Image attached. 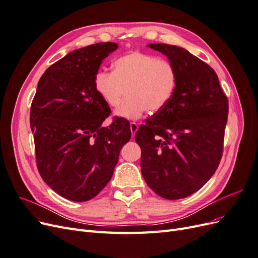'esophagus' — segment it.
Segmentation results:
<instances>
[{"mask_svg": "<svg viewBox=\"0 0 258 258\" xmlns=\"http://www.w3.org/2000/svg\"><path fill=\"white\" fill-rule=\"evenodd\" d=\"M138 128H139V124H138L137 122H135V121L130 122V130H131V135H132V137H135L136 132L138 131Z\"/></svg>", "mask_w": 258, "mask_h": 258, "instance_id": "1", "label": "esophagus"}]
</instances>
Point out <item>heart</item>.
<instances>
[{
    "instance_id": "b5f03b06",
    "label": "heart",
    "mask_w": 258,
    "mask_h": 258,
    "mask_svg": "<svg viewBox=\"0 0 258 258\" xmlns=\"http://www.w3.org/2000/svg\"><path fill=\"white\" fill-rule=\"evenodd\" d=\"M178 83L177 69L173 62L153 53L131 51L116 59L113 71H99L93 86L99 97L110 107L119 104L116 115L137 119L146 111L161 112L173 98Z\"/></svg>"
}]
</instances>
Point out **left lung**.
Masks as SVG:
<instances>
[{"label": "left lung", "mask_w": 258, "mask_h": 258, "mask_svg": "<svg viewBox=\"0 0 258 258\" xmlns=\"http://www.w3.org/2000/svg\"><path fill=\"white\" fill-rule=\"evenodd\" d=\"M173 62L178 83L173 98L136 132L141 171L158 196L176 200L199 190L223 155L228 99L214 70L184 48L150 44Z\"/></svg>", "instance_id": "1"}]
</instances>
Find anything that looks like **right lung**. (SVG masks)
I'll use <instances>...</instances> for the list:
<instances>
[{"label": "right lung", "mask_w": 258, "mask_h": 258, "mask_svg": "<svg viewBox=\"0 0 258 258\" xmlns=\"http://www.w3.org/2000/svg\"><path fill=\"white\" fill-rule=\"evenodd\" d=\"M117 47L105 42L68 53L44 72L31 104L38 172L69 200L96 197L110 182L121 147L131 138L123 117L102 127L111 108L93 86L101 62Z\"/></svg>", "instance_id": "obj_1"}]
</instances>
